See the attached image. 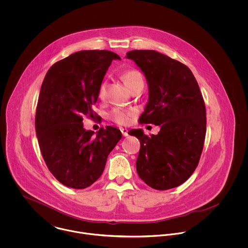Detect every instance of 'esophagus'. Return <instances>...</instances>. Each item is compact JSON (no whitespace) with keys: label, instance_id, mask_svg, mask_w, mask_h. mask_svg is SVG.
<instances>
[{"label":"esophagus","instance_id":"obj_1","mask_svg":"<svg viewBox=\"0 0 248 248\" xmlns=\"http://www.w3.org/2000/svg\"><path fill=\"white\" fill-rule=\"evenodd\" d=\"M120 131H121V133H122L123 137H128V136H129V134H128V130H127V129H125V128H121V129H120Z\"/></svg>","mask_w":248,"mask_h":248}]
</instances>
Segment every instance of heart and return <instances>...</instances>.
<instances>
[{
  "mask_svg": "<svg viewBox=\"0 0 248 248\" xmlns=\"http://www.w3.org/2000/svg\"><path fill=\"white\" fill-rule=\"evenodd\" d=\"M122 78L126 86L131 90L134 86L139 84L140 82L143 81L142 75L140 72H139L136 70H129V71H124L122 74ZM106 91V83L103 82L101 83L98 91V94L100 97L104 96ZM134 114L133 110L129 109H123V108H113L110 113H109V118L114 121L115 123L119 125H125L128 124L130 121V117Z\"/></svg>",
  "mask_w": 248,
  "mask_h": 248,
  "instance_id": "obj_1",
  "label": "heart"
}]
</instances>
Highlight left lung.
Wrapping results in <instances>:
<instances>
[{"mask_svg": "<svg viewBox=\"0 0 248 248\" xmlns=\"http://www.w3.org/2000/svg\"><path fill=\"white\" fill-rule=\"evenodd\" d=\"M145 75L149 99L140 118L160 127L148 137L142 129L129 135L140 141L137 172L156 190H168L186 181L196 170L206 133V110L198 82L188 67L155 50L127 52Z\"/></svg>", "mask_w": 248, "mask_h": 248, "instance_id": "1", "label": "left lung"}]
</instances>
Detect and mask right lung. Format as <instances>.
Masks as SVG:
<instances>
[{
  "label": "right lung",
  "instance_id": "add662e5",
  "mask_svg": "<svg viewBox=\"0 0 248 248\" xmlns=\"http://www.w3.org/2000/svg\"><path fill=\"white\" fill-rule=\"evenodd\" d=\"M112 60L108 50H81L55 63L43 81L36 108V136L44 160L62 184L91 186L102 175L108 154L121 140L111 126L96 134L83 128V116L93 117V105Z\"/></svg>",
  "mask_w": 248,
  "mask_h": 248
}]
</instances>
